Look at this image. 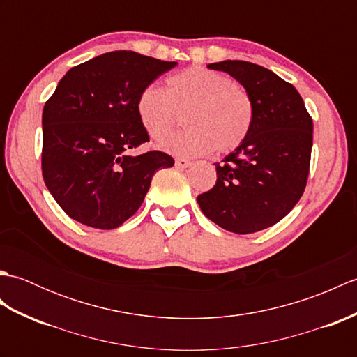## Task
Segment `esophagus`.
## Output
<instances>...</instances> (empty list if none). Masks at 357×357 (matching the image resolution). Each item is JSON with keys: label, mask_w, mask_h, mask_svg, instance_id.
<instances>
[{"label": "esophagus", "mask_w": 357, "mask_h": 357, "mask_svg": "<svg viewBox=\"0 0 357 357\" xmlns=\"http://www.w3.org/2000/svg\"><path fill=\"white\" fill-rule=\"evenodd\" d=\"M174 164H176V167H179V169H187V167L192 165V161H190V159H185V158H176Z\"/></svg>", "instance_id": "obj_1"}]
</instances>
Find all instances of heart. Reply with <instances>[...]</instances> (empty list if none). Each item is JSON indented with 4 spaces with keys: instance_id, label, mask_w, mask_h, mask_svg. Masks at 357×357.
Returning <instances> with one entry per match:
<instances>
[{
    "instance_id": "heart-1",
    "label": "heart",
    "mask_w": 357,
    "mask_h": 357,
    "mask_svg": "<svg viewBox=\"0 0 357 357\" xmlns=\"http://www.w3.org/2000/svg\"><path fill=\"white\" fill-rule=\"evenodd\" d=\"M136 113L151 139L162 141L184 113V132L162 144L179 156L229 153L253 127L255 104L247 90L224 73L188 67L167 78L165 90L147 86L136 100Z\"/></svg>"
}]
</instances>
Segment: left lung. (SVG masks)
<instances>
[{
	"label": "left lung",
	"mask_w": 357,
	"mask_h": 357,
	"mask_svg": "<svg viewBox=\"0 0 357 357\" xmlns=\"http://www.w3.org/2000/svg\"><path fill=\"white\" fill-rule=\"evenodd\" d=\"M239 81L255 104L248 138L216 162V184L198 196L210 221L248 234L275 225L305 190L313 146V121L290 82L247 61L213 63Z\"/></svg>",
	"instance_id": "left-lung-1"
}]
</instances>
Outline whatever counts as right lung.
<instances>
[{"label": "right lung", "instance_id": "right-lung-1", "mask_svg": "<svg viewBox=\"0 0 357 357\" xmlns=\"http://www.w3.org/2000/svg\"><path fill=\"white\" fill-rule=\"evenodd\" d=\"M176 66L132 50L102 53L67 72L43 110L41 169L49 192L75 221L116 229L136 213L170 155L130 149L149 141L136 100Z\"/></svg>", "mask_w": 357, "mask_h": 357}]
</instances>
